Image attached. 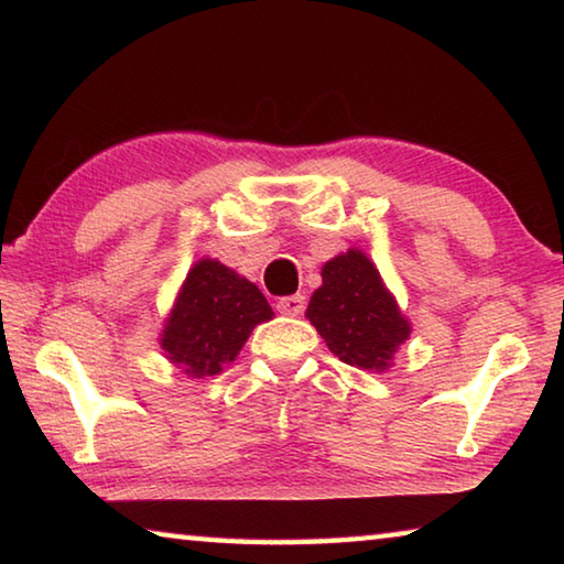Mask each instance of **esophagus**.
Listing matches in <instances>:
<instances>
[{
	"label": "esophagus",
	"instance_id": "esophagus-1",
	"mask_svg": "<svg viewBox=\"0 0 564 564\" xmlns=\"http://www.w3.org/2000/svg\"><path fill=\"white\" fill-rule=\"evenodd\" d=\"M275 308H279L283 316H301L305 311V299L303 295H285V299H279Z\"/></svg>",
	"mask_w": 564,
	"mask_h": 564
}]
</instances>
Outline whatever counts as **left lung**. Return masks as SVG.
<instances>
[{
    "instance_id": "8db88e82",
    "label": "left lung",
    "mask_w": 564,
    "mask_h": 564,
    "mask_svg": "<svg viewBox=\"0 0 564 564\" xmlns=\"http://www.w3.org/2000/svg\"><path fill=\"white\" fill-rule=\"evenodd\" d=\"M321 279L305 318L316 326L333 356L348 366L386 373L413 328L376 263L352 246L326 261Z\"/></svg>"
}]
</instances>
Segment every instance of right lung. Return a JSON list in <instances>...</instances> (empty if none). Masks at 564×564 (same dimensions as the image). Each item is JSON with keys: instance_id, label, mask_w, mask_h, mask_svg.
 <instances>
[{"instance_id": "right-lung-1", "label": "right lung", "mask_w": 564, "mask_h": 564, "mask_svg": "<svg viewBox=\"0 0 564 564\" xmlns=\"http://www.w3.org/2000/svg\"><path fill=\"white\" fill-rule=\"evenodd\" d=\"M273 318L259 285L216 259L191 265L159 333L169 362L188 378L218 376L251 330Z\"/></svg>"}]
</instances>
